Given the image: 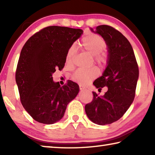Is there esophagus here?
Here are the masks:
<instances>
[{"label":"esophagus","instance_id":"34e87169","mask_svg":"<svg viewBox=\"0 0 155 155\" xmlns=\"http://www.w3.org/2000/svg\"><path fill=\"white\" fill-rule=\"evenodd\" d=\"M79 88H80V90H81V91L85 90V87L81 85H79Z\"/></svg>","mask_w":155,"mask_h":155}]
</instances>
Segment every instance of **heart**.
Segmentation results:
<instances>
[{"label":"heart","mask_w":155,"mask_h":155,"mask_svg":"<svg viewBox=\"0 0 155 155\" xmlns=\"http://www.w3.org/2000/svg\"><path fill=\"white\" fill-rule=\"evenodd\" d=\"M80 46L84 51L93 55L94 61L100 65H104L107 62V55L101 51L106 46L104 39L97 34H88L82 39ZM76 54V47L72 45L68 50L65 61L69 66H72ZM99 74V70L96 67L88 69H78L73 73L72 79L80 85H87Z\"/></svg>","instance_id":"1"}]
</instances>
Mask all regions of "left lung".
<instances>
[{
    "instance_id": "obj_1",
    "label": "left lung",
    "mask_w": 155,
    "mask_h": 155,
    "mask_svg": "<svg viewBox=\"0 0 155 155\" xmlns=\"http://www.w3.org/2000/svg\"><path fill=\"white\" fill-rule=\"evenodd\" d=\"M108 47L107 65L103 75L94 81L98 90L107 87L103 96L93 91L94 98L85 107L91 122L98 125L114 122L124 115L135 96L139 68L131 44L122 34L108 25H100L96 31Z\"/></svg>"
}]
</instances>
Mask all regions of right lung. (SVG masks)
Instances as JSON below:
<instances>
[{"label": "right lung", "mask_w": 155, "mask_h": 155, "mask_svg": "<svg viewBox=\"0 0 155 155\" xmlns=\"http://www.w3.org/2000/svg\"><path fill=\"white\" fill-rule=\"evenodd\" d=\"M83 33L79 28L50 26L34 34L23 46L15 81L21 103L35 121L46 124L59 121L68 104L77 96V83L68 81L61 87L52 74L64 68L68 50Z\"/></svg>", "instance_id": "obj_1"}]
</instances>
